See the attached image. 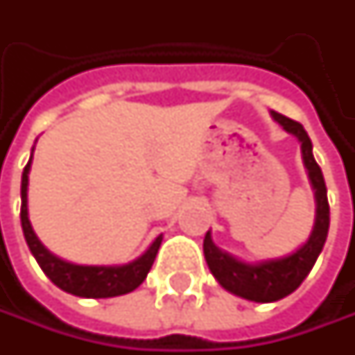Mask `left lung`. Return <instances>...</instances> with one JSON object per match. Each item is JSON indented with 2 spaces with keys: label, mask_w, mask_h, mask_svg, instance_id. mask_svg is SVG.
Returning a JSON list of instances; mask_svg holds the SVG:
<instances>
[{
  "label": "left lung",
  "mask_w": 355,
  "mask_h": 355,
  "mask_svg": "<svg viewBox=\"0 0 355 355\" xmlns=\"http://www.w3.org/2000/svg\"><path fill=\"white\" fill-rule=\"evenodd\" d=\"M270 116L300 142L302 162H304L308 180L316 198V217H314V227L310 231V237L296 251L279 259H266L259 263H245L223 249H219L213 243L211 231H207V235L203 239V252H205V261L211 275L225 291L251 302H277L280 298L294 293L302 284V280L306 279L308 272L312 270L326 243L328 227H330V205H328V196H326V184H324L320 166L316 164L314 154H312V142L308 138L306 130L302 124L282 116L275 110L270 112Z\"/></svg>",
  "instance_id": "obj_1"
}]
</instances>
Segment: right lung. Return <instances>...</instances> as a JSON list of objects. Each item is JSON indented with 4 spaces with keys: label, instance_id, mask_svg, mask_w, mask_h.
I'll use <instances>...</instances> for the list:
<instances>
[{
    "label": "right lung",
    "instance_id": "obj_1",
    "mask_svg": "<svg viewBox=\"0 0 355 355\" xmlns=\"http://www.w3.org/2000/svg\"><path fill=\"white\" fill-rule=\"evenodd\" d=\"M33 150L21 175V227H23L25 241L29 245V251L39 263L41 270L61 291L80 296V298H112V296L136 291L146 280L150 268L154 265V259L164 237L157 235L138 259L124 265H75L53 254L35 235L31 221H29V213H27V185H29V171H31V162H33Z\"/></svg>",
    "mask_w": 355,
    "mask_h": 355
}]
</instances>
